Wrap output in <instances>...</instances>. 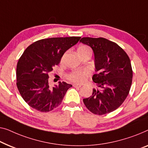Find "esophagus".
I'll return each instance as SVG.
<instances>
[{
    "instance_id": "esophagus-1",
    "label": "esophagus",
    "mask_w": 148,
    "mask_h": 148,
    "mask_svg": "<svg viewBox=\"0 0 148 148\" xmlns=\"http://www.w3.org/2000/svg\"><path fill=\"white\" fill-rule=\"evenodd\" d=\"M82 85H81V84H77V83H75V84H73V87H81Z\"/></svg>"
}]
</instances>
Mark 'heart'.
I'll use <instances>...</instances> for the list:
<instances>
[{"instance_id":"b5f03b06","label":"heart","mask_w":148,"mask_h":148,"mask_svg":"<svg viewBox=\"0 0 148 148\" xmlns=\"http://www.w3.org/2000/svg\"><path fill=\"white\" fill-rule=\"evenodd\" d=\"M78 53H85L87 51H91V49L88 46L81 45L77 49ZM63 59V58H62ZM89 75V71L87 69H78L74 70L69 73L67 75V79L72 82L83 83L86 80Z\"/></svg>"}]
</instances>
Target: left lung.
<instances>
[{
	"label": "left lung",
	"instance_id": "8db88e82",
	"mask_svg": "<svg viewBox=\"0 0 148 148\" xmlns=\"http://www.w3.org/2000/svg\"><path fill=\"white\" fill-rule=\"evenodd\" d=\"M79 42L93 49L97 72L92 77L97 88L83 99V103L95 115L112 112L123 103L131 88L133 71L130 57L118 45L107 38L83 37Z\"/></svg>",
	"mask_w": 148,
	"mask_h": 148
}]
</instances>
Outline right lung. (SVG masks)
<instances>
[{
    "instance_id": "add662e5",
    "label": "right lung",
    "mask_w": 148,
    "mask_h": 148,
    "mask_svg": "<svg viewBox=\"0 0 148 148\" xmlns=\"http://www.w3.org/2000/svg\"><path fill=\"white\" fill-rule=\"evenodd\" d=\"M81 37H54L34 42L25 49L16 65V86L21 97L32 108L49 112L61 103L71 84L59 82L51 87L49 74L59 65L65 52Z\"/></svg>"
}]
</instances>
